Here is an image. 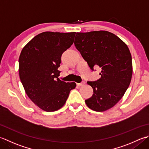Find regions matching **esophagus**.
Returning a JSON list of instances; mask_svg holds the SVG:
<instances>
[{"label": "esophagus", "instance_id": "34e87169", "mask_svg": "<svg viewBox=\"0 0 149 149\" xmlns=\"http://www.w3.org/2000/svg\"><path fill=\"white\" fill-rule=\"evenodd\" d=\"M84 84H85V82H84V81H83V82L81 83H77V85L79 86H82L84 85Z\"/></svg>", "mask_w": 149, "mask_h": 149}]
</instances>
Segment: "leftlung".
<instances>
[{"label": "left lung", "instance_id": "obj_1", "mask_svg": "<svg viewBox=\"0 0 149 149\" xmlns=\"http://www.w3.org/2000/svg\"><path fill=\"white\" fill-rule=\"evenodd\" d=\"M74 45L92 70L98 67L101 69L100 79L87 82L94 94L85 100L86 105L96 112L110 109L123 97L132 79L129 48L118 36L107 31L77 33Z\"/></svg>", "mask_w": 149, "mask_h": 149}]
</instances>
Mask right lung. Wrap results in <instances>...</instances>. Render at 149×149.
<instances>
[{
	"label": "right lung",
	"mask_w": 149,
	"mask_h": 149,
	"mask_svg": "<svg viewBox=\"0 0 149 149\" xmlns=\"http://www.w3.org/2000/svg\"><path fill=\"white\" fill-rule=\"evenodd\" d=\"M75 32L45 31L34 37L22 49L19 59L20 81L29 98L46 112L65 104L74 82L59 79L61 55L74 43Z\"/></svg>",
	"instance_id": "1"
}]
</instances>
